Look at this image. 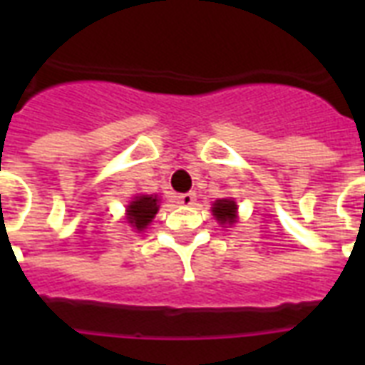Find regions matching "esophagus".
Wrapping results in <instances>:
<instances>
[{"mask_svg": "<svg viewBox=\"0 0 365 365\" xmlns=\"http://www.w3.org/2000/svg\"><path fill=\"white\" fill-rule=\"evenodd\" d=\"M195 200H197V197H195V193H182L178 195V202L182 206H193Z\"/></svg>", "mask_w": 365, "mask_h": 365, "instance_id": "esophagus-1", "label": "esophagus"}]
</instances>
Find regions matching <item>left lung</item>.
Listing matches in <instances>:
<instances>
[{
    "label": "left lung",
    "mask_w": 365,
    "mask_h": 365,
    "mask_svg": "<svg viewBox=\"0 0 365 365\" xmlns=\"http://www.w3.org/2000/svg\"><path fill=\"white\" fill-rule=\"evenodd\" d=\"M212 212H214V216H216V220L222 223V225H225V223L231 225V223L235 222V217H237V205H235V200L231 199L216 200Z\"/></svg>",
    "instance_id": "1"
}]
</instances>
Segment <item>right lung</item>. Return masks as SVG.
<instances>
[{"label":"right lung","instance_id":"add662e5","mask_svg":"<svg viewBox=\"0 0 365 365\" xmlns=\"http://www.w3.org/2000/svg\"><path fill=\"white\" fill-rule=\"evenodd\" d=\"M157 210H159L157 197H149V195L136 197L130 202V206H128V210H126L128 212V223H130L132 227H136L138 231H142L153 220Z\"/></svg>","mask_w":365,"mask_h":365}]
</instances>
